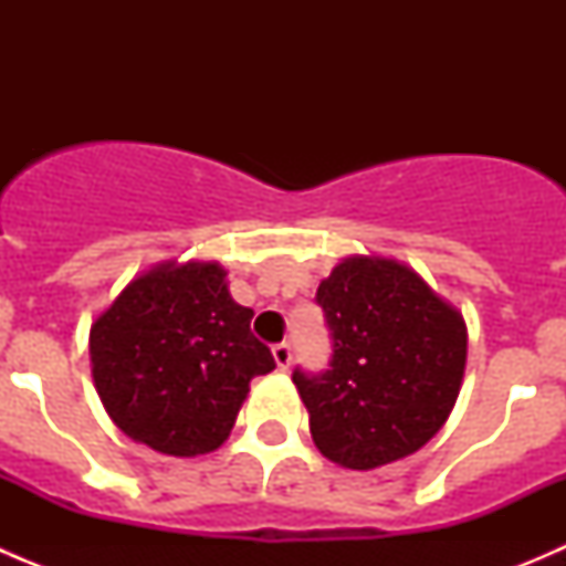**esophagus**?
<instances>
[{"label":"esophagus","mask_w":566,"mask_h":566,"mask_svg":"<svg viewBox=\"0 0 566 566\" xmlns=\"http://www.w3.org/2000/svg\"><path fill=\"white\" fill-rule=\"evenodd\" d=\"M273 361H276L279 369H290V364H293V347H290L287 342L273 345Z\"/></svg>","instance_id":"1"}]
</instances>
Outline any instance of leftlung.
<instances>
[{
	"instance_id": "1",
	"label": "left lung",
	"mask_w": 566,
	"mask_h": 566,
	"mask_svg": "<svg viewBox=\"0 0 566 566\" xmlns=\"http://www.w3.org/2000/svg\"><path fill=\"white\" fill-rule=\"evenodd\" d=\"M334 353L319 375L293 373L312 441L353 471L419 452L452 413L468 353L465 319L413 268L347 256L323 279Z\"/></svg>"
}]
</instances>
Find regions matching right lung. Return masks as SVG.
<instances>
[{
  "instance_id": "obj_1",
  "label": "right lung",
  "mask_w": 566,
  "mask_h": 566,
  "mask_svg": "<svg viewBox=\"0 0 566 566\" xmlns=\"http://www.w3.org/2000/svg\"><path fill=\"white\" fill-rule=\"evenodd\" d=\"M219 262H161L136 276L90 328L101 402L136 443L172 458L230 438L251 378L276 361L251 334Z\"/></svg>"
}]
</instances>
